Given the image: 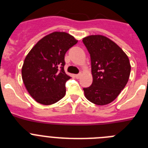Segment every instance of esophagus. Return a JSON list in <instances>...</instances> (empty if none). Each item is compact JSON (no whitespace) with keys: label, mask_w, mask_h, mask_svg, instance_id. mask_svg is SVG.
I'll list each match as a JSON object with an SVG mask.
<instances>
[{"label":"esophagus","mask_w":148,"mask_h":148,"mask_svg":"<svg viewBox=\"0 0 148 148\" xmlns=\"http://www.w3.org/2000/svg\"><path fill=\"white\" fill-rule=\"evenodd\" d=\"M81 75H82V73H79V74H77V75H75V78H76L77 79H78V78H80Z\"/></svg>","instance_id":"obj_1"}]
</instances>
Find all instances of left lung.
Masks as SVG:
<instances>
[{
    "label": "left lung",
    "instance_id": "1",
    "mask_svg": "<svg viewBox=\"0 0 148 148\" xmlns=\"http://www.w3.org/2000/svg\"><path fill=\"white\" fill-rule=\"evenodd\" d=\"M90 55L92 85L84 88L87 100L97 105H105L117 98L125 88L130 74L127 56L113 40L104 35L84 38Z\"/></svg>",
    "mask_w": 148,
    "mask_h": 148
}]
</instances>
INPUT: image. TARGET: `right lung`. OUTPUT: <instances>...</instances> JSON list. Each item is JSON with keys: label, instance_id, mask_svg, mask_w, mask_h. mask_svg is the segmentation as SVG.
<instances>
[{"label": "right lung", "instance_id": "obj_1", "mask_svg": "<svg viewBox=\"0 0 148 148\" xmlns=\"http://www.w3.org/2000/svg\"><path fill=\"white\" fill-rule=\"evenodd\" d=\"M77 42L66 32H52L40 39L26 56L22 79L29 95L37 102L50 105L65 95V84L71 77L64 70V56Z\"/></svg>", "mask_w": 148, "mask_h": 148}]
</instances>
